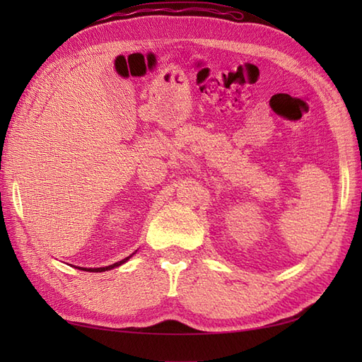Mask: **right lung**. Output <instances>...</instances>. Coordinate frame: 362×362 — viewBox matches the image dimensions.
I'll return each mask as SVG.
<instances>
[{
	"instance_id": "right-lung-1",
	"label": "right lung",
	"mask_w": 362,
	"mask_h": 362,
	"mask_svg": "<svg viewBox=\"0 0 362 362\" xmlns=\"http://www.w3.org/2000/svg\"><path fill=\"white\" fill-rule=\"evenodd\" d=\"M134 255V253H132ZM130 255V257H132ZM130 257H127V258H124V259H121V261H118V263H115V264H110V266H105V267H90V269H87V267H79L81 271H88V272H104V271H110V269H113V267H118V266H121V264H124L126 261L130 258Z\"/></svg>"
}]
</instances>
